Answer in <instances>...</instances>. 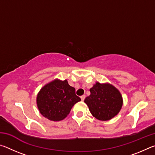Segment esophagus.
<instances>
[{
  "label": "esophagus",
  "mask_w": 155,
  "mask_h": 155,
  "mask_svg": "<svg viewBox=\"0 0 155 155\" xmlns=\"http://www.w3.org/2000/svg\"><path fill=\"white\" fill-rule=\"evenodd\" d=\"M81 101H83L84 100H85V95H83V96H81Z\"/></svg>",
  "instance_id": "34e87169"
}]
</instances>
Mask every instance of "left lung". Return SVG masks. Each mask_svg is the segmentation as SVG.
<instances>
[{
  "instance_id": "8db88e82",
  "label": "left lung",
  "mask_w": 155,
  "mask_h": 155,
  "mask_svg": "<svg viewBox=\"0 0 155 155\" xmlns=\"http://www.w3.org/2000/svg\"><path fill=\"white\" fill-rule=\"evenodd\" d=\"M91 94L86 97L91 114L100 120H109L118 114L122 106L120 91L110 84L96 83L90 89Z\"/></svg>"
}]
</instances>
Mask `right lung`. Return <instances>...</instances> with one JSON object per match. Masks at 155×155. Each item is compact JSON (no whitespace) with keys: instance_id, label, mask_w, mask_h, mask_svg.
<instances>
[{"instance_id":"right-lung-1","label":"right lung","mask_w":155,"mask_h":155,"mask_svg":"<svg viewBox=\"0 0 155 155\" xmlns=\"http://www.w3.org/2000/svg\"><path fill=\"white\" fill-rule=\"evenodd\" d=\"M81 98L67 80H54L41 89L37 104L41 114L52 121H60L69 114L72 107Z\"/></svg>"}]
</instances>
